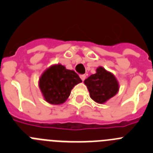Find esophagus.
Instances as JSON below:
<instances>
[{"label":"esophagus","mask_w":153,"mask_h":153,"mask_svg":"<svg viewBox=\"0 0 153 153\" xmlns=\"http://www.w3.org/2000/svg\"><path fill=\"white\" fill-rule=\"evenodd\" d=\"M79 77L81 78V79H82V80H84L85 79H86V75H85V74H83V75H80L79 76Z\"/></svg>","instance_id":"1"}]
</instances>
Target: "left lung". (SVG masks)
Here are the masks:
<instances>
[{
  "label": "left lung",
  "instance_id": "1",
  "mask_svg": "<svg viewBox=\"0 0 153 153\" xmlns=\"http://www.w3.org/2000/svg\"><path fill=\"white\" fill-rule=\"evenodd\" d=\"M90 97L98 103H103L114 97L119 90L117 79L111 73L102 67L97 69V73L84 80Z\"/></svg>",
  "mask_w": 153,
  "mask_h": 153
}]
</instances>
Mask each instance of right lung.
<instances>
[{"label":"right lung","mask_w":153,"mask_h":153,"mask_svg":"<svg viewBox=\"0 0 153 153\" xmlns=\"http://www.w3.org/2000/svg\"><path fill=\"white\" fill-rule=\"evenodd\" d=\"M82 80L74 70H67L60 64L47 69L40 79V89L46 101L61 104L67 100L71 90Z\"/></svg>","instance_id":"1"}]
</instances>
